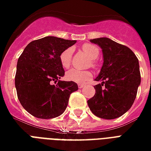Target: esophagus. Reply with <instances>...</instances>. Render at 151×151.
I'll use <instances>...</instances> for the list:
<instances>
[{
	"mask_svg": "<svg viewBox=\"0 0 151 151\" xmlns=\"http://www.w3.org/2000/svg\"><path fill=\"white\" fill-rule=\"evenodd\" d=\"M85 86H86L85 84H78V88H80V89L83 88V87H85Z\"/></svg>",
	"mask_w": 151,
	"mask_h": 151,
	"instance_id": "1",
	"label": "esophagus"
}]
</instances>
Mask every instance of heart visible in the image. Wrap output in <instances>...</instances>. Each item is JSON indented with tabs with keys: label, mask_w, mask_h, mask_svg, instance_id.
Segmentation results:
<instances>
[{
	"label": "heart",
	"mask_w": 151,
	"mask_h": 151,
	"mask_svg": "<svg viewBox=\"0 0 151 151\" xmlns=\"http://www.w3.org/2000/svg\"><path fill=\"white\" fill-rule=\"evenodd\" d=\"M81 50L88 56L90 59V63L92 65H95L96 62L94 59H96L100 53L99 48L95 45L86 43L81 45ZM73 53V48H67L62 53L60 54V61L63 68L67 69L70 66L71 61H72V55ZM65 78L68 81H73L76 83H84L86 81H89L92 78V73L89 70H80L77 69H71L68 70L65 73Z\"/></svg>",
	"instance_id": "1"
}]
</instances>
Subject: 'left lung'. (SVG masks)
Returning <instances> with one entry per match:
<instances>
[{
	"label": "left lung",
	"mask_w": 151,
	"mask_h": 151,
	"mask_svg": "<svg viewBox=\"0 0 151 151\" xmlns=\"http://www.w3.org/2000/svg\"><path fill=\"white\" fill-rule=\"evenodd\" d=\"M90 42L102 50L103 65L95 78L101 83L94 86L95 94L87 101L88 106L98 118H119L132 106L141 83L138 60L129 48L110 38Z\"/></svg>",
	"instance_id": "1"
}]
</instances>
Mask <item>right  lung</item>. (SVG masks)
<instances>
[{
	"mask_svg": "<svg viewBox=\"0 0 151 151\" xmlns=\"http://www.w3.org/2000/svg\"><path fill=\"white\" fill-rule=\"evenodd\" d=\"M75 43L48 36L31 41L19 57L15 86L19 101L30 114L49 119L64 113L70 94L78 87L73 81L60 80L65 75L60 54Z\"/></svg>",
	"mask_w": 151,
	"mask_h": 151,
	"instance_id": "add662e5",
	"label": "right lung"
}]
</instances>
